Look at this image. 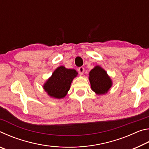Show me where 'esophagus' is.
I'll use <instances>...</instances> for the list:
<instances>
[{"instance_id": "esophagus-1", "label": "esophagus", "mask_w": 149, "mask_h": 149, "mask_svg": "<svg viewBox=\"0 0 149 149\" xmlns=\"http://www.w3.org/2000/svg\"><path fill=\"white\" fill-rule=\"evenodd\" d=\"M84 71H85V69L84 67H79V68H78V72H79L80 75H82L83 74H84Z\"/></svg>"}]
</instances>
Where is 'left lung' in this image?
Here are the masks:
<instances>
[{"mask_svg":"<svg viewBox=\"0 0 149 149\" xmlns=\"http://www.w3.org/2000/svg\"><path fill=\"white\" fill-rule=\"evenodd\" d=\"M89 81L93 91L98 95L105 94L112 86V81L102 68L95 66L89 72Z\"/></svg>","mask_w":149,"mask_h":149,"instance_id":"obj_1","label":"left lung"}]
</instances>
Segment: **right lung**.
Returning a JSON list of instances; mask_svg holds the SVG:
<instances>
[{
    "label": "right lung",
    "mask_w": 149,
    "mask_h": 149,
    "mask_svg": "<svg viewBox=\"0 0 149 149\" xmlns=\"http://www.w3.org/2000/svg\"><path fill=\"white\" fill-rule=\"evenodd\" d=\"M77 75V72L75 70L67 69L64 66H60L45 83L43 86L44 89L50 97L62 99L66 95L73 79Z\"/></svg>",
    "instance_id": "add662e5"
}]
</instances>
